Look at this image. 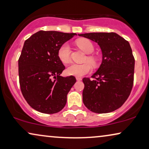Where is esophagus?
Returning <instances> with one entry per match:
<instances>
[{"instance_id": "esophagus-1", "label": "esophagus", "mask_w": 149, "mask_h": 149, "mask_svg": "<svg viewBox=\"0 0 149 149\" xmlns=\"http://www.w3.org/2000/svg\"><path fill=\"white\" fill-rule=\"evenodd\" d=\"M76 79L77 81H81L82 80V78H81V77H77Z\"/></svg>"}]
</instances>
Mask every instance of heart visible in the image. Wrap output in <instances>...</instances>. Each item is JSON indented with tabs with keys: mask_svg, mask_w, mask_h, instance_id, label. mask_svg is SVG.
<instances>
[{
	"mask_svg": "<svg viewBox=\"0 0 149 149\" xmlns=\"http://www.w3.org/2000/svg\"><path fill=\"white\" fill-rule=\"evenodd\" d=\"M77 45L81 49H82L85 54H91L94 50V47L90 40L86 38H81L76 41ZM70 47L68 43H64L60 46L58 52V56L61 62L64 64H67L70 60ZM86 61H89L93 65H95L97 62V58L94 55H88L87 56ZM92 69L91 65L89 62L83 64H75L72 63L69 65L66 68V72L68 75H72L75 77H82L90 72Z\"/></svg>",
	"mask_w": 149,
	"mask_h": 149,
	"instance_id": "obj_1",
	"label": "heart"
}]
</instances>
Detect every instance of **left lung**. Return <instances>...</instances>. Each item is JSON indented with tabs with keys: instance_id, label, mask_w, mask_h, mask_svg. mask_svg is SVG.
I'll list each match as a JSON object with an SVG mask.
<instances>
[{
	"instance_id": "obj_1",
	"label": "left lung",
	"mask_w": 149,
	"mask_h": 149,
	"mask_svg": "<svg viewBox=\"0 0 149 149\" xmlns=\"http://www.w3.org/2000/svg\"><path fill=\"white\" fill-rule=\"evenodd\" d=\"M97 42L102 62L90 79H83V102L93 113H107L125 103L134 85L135 59L129 42L115 32L79 34Z\"/></svg>"
}]
</instances>
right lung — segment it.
<instances>
[{
    "instance_id": "right-lung-1",
    "label": "right lung",
    "mask_w": 149,
    "mask_h": 149,
    "mask_svg": "<svg viewBox=\"0 0 149 149\" xmlns=\"http://www.w3.org/2000/svg\"><path fill=\"white\" fill-rule=\"evenodd\" d=\"M75 33L40 30L24 42L18 72L22 95L32 109L54 114L65 107L74 77L60 76L65 69L58 56L59 48Z\"/></svg>"
}]
</instances>
